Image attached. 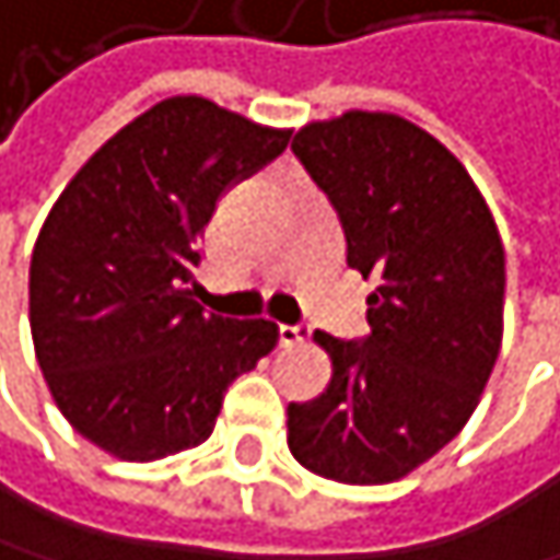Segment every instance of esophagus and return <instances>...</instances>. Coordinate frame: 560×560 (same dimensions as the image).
<instances>
[{"mask_svg": "<svg viewBox=\"0 0 560 560\" xmlns=\"http://www.w3.org/2000/svg\"><path fill=\"white\" fill-rule=\"evenodd\" d=\"M312 335L308 325H278V345L282 348H295V345H305Z\"/></svg>", "mask_w": 560, "mask_h": 560, "instance_id": "34e87169", "label": "esophagus"}]
</instances>
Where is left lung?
<instances>
[{
	"label": "left lung",
	"instance_id": "8db88e82",
	"mask_svg": "<svg viewBox=\"0 0 560 560\" xmlns=\"http://www.w3.org/2000/svg\"><path fill=\"white\" fill-rule=\"evenodd\" d=\"M295 156L338 209L368 295L364 341L315 331L331 384L289 404V450L315 476L384 486L469 423L502 348L505 248L466 166L400 114L305 124Z\"/></svg>",
	"mask_w": 560,
	"mask_h": 560
}]
</instances>
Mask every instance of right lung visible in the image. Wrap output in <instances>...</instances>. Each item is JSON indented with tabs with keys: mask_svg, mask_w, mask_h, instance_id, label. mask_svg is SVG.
Returning a JSON list of instances; mask_svg holds the SVG:
<instances>
[{
	"mask_svg": "<svg viewBox=\"0 0 560 560\" xmlns=\"http://www.w3.org/2000/svg\"><path fill=\"white\" fill-rule=\"evenodd\" d=\"M292 130L179 94L120 127L55 199L32 252L28 325L65 420L97 450L153 463L209 440L229 384L278 345L268 318L192 302L219 196Z\"/></svg>",
	"mask_w": 560,
	"mask_h": 560,
	"instance_id": "add662e5",
	"label": "right lung"
}]
</instances>
